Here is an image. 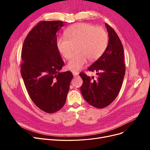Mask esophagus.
<instances>
[{
  "label": "esophagus",
  "instance_id": "1",
  "mask_svg": "<svg viewBox=\"0 0 150 150\" xmlns=\"http://www.w3.org/2000/svg\"><path fill=\"white\" fill-rule=\"evenodd\" d=\"M73 75L74 77H76L78 76V73L77 72H73Z\"/></svg>",
  "mask_w": 150,
  "mask_h": 150
}]
</instances>
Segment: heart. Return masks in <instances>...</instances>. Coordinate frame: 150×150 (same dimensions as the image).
Segmentation results:
<instances>
[{
	"instance_id": "b5f03b06",
	"label": "heart",
	"mask_w": 150,
	"mask_h": 150,
	"mask_svg": "<svg viewBox=\"0 0 150 150\" xmlns=\"http://www.w3.org/2000/svg\"><path fill=\"white\" fill-rule=\"evenodd\" d=\"M65 35L57 39V45L60 53L66 59L73 56L75 46L77 45L78 53L67 65V69L73 72L81 70L88 59L91 61L98 59L108 43L106 31L89 23H76L66 30Z\"/></svg>"
}]
</instances>
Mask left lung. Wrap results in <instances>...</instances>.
I'll list each match as a JSON object with an SVG mask.
<instances>
[{
  "instance_id": "obj_1",
  "label": "left lung",
  "mask_w": 150,
  "mask_h": 150,
  "mask_svg": "<svg viewBox=\"0 0 150 150\" xmlns=\"http://www.w3.org/2000/svg\"><path fill=\"white\" fill-rule=\"evenodd\" d=\"M109 41L103 54L88 68L96 72V78L80 73L83 83L81 92L84 100L97 108H103L116 98L122 88L125 74L124 51L114 30L105 23Z\"/></svg>"
}]
</instances>
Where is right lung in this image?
<instances>
[{
  "label": "right lung",
  "instance_id": "obj_1",
  "mask_svg": "<svg viewBox=\"0 0 150 150\" xmlns=\"http://www.w3.org/2000/svg\"><path fill=\"white\" fill-rule=\"evenodd\" d=\"M59 21H41L27 35L22 49L21 75L29 96L42 111L53 113L64 106L73 75L61 72L64 65L57 45Z\"/></svg>",
  "mask_w": 150,
  "mask_h": 150
}]
</instances>
